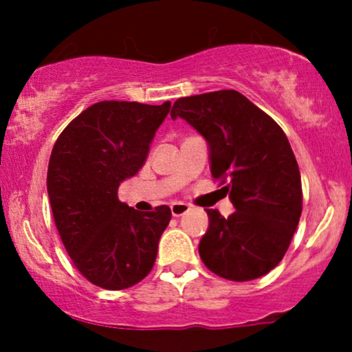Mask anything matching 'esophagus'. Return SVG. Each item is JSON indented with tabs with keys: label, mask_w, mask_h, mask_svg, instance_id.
Here are the masks:
<instances>
[{
	"label": "esophagus",
	"mask_w": 352,
	"mask_h": 352,
	"mask_svg": "<svg viewBox=\"0 0 352 352\" xmlns=\"http://www.w3.org/2000/svg\"><path fill=\"white\" fill-rule=\"evenodd\" d=\"M188 210H190L188 205L187 204H182V201H175V204L170 205V212H172L173 217L185 215V213H187Z\"/></svg>",
	"instance_id": "esophagus-1"
}]
</instances>
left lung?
Listing matches in <instances>:
<instances>
[{
	"instance_id": "8db88e82",
	"label": "left lung",
	"mask_w": 352,
	"mask_h": 352,
	"mask_svg": "<svg viewBox=\"0 0 352 352\" xmlns=\"http://www.w3.org/2000/svg\"><path fill=\"white\" fill-rule=\"evenodd\" d=\"M172 119L187 120L208 144L210 172L227 182L235 212L207 210L199 253L205 266L232 281L260 278L288 250L301 217V175L288 137L236 91L177 99Z\"/></svg>"
}]
</instances>
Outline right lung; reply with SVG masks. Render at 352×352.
<instances>
[{
    "label": "right lung",
    "mask_w": 352,
    "mask_h": 352,
    "mask_svg": "<svg viewBox=\"0 0 352 352\" xmlns=\"http://www.w3.org/2000/svg\"><path fill=\"white\" fill-rule=\"evenodd\" d=\"M170 102L148 106L102 100L80 112L58 137L47 167V195L64 248L92 285L125 289L151 273L167 205L140 213L117 199L124 180L147 160Z\"/></svg>",
    "instance_id": "add662e5"
}]
</instances>
